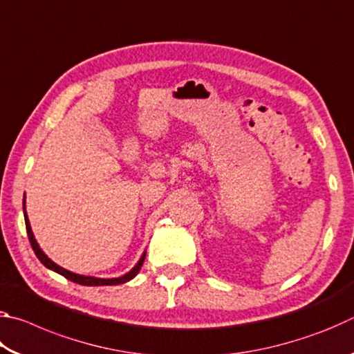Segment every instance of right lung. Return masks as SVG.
Returning <instances> with one entry per match:
<instances>
[{"label": "right lung", "mask_w": 354, "mask_h": 354, "mask_svg": "<svg viewBox=\"0 0 354 354\" xmlns=\"http://www.w3.org/2000/svg\"><path fill=\"white\" fill-rule=\"evenodd\" d=\"M25 223H26V231H28L29 242H31V247H32V250H34L35 256L39 257V261H40L41 263H44V266H45L46 268H51V270H55L56 273L62 274V277H65V278L70 279V281H73V283L81 284V286H115V284H123V283H128L129 279H133V278L136 277V274L139 273L140 267H142V263H143V261H145V256H147V253H143V254H142V257H140V261L136 263V267L133 268V270L128 272L127 274H123V277H120V278H112V279H101V278H93V277H82V274L71 273V272H68V270H65V268L59 267L57 263L53 262V261L50 259V257H48V256L44 253V251L40 250L39 243L35 242L34 234H32V231H31V225H29V220H28L26 211H25Z\"/></svg>", "instance_id": "add662e5"}]
</instances>
